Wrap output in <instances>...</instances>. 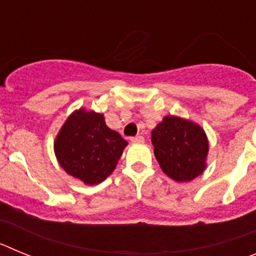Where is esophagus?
<instances>
[{
    "label": "esophagus",
    "mask_w": 256,
    "mask_h": 256,
    "mask_svg": "<svg viewBox=\"0 0 256 256\" xmlns=\"http://www.w3.org/2000/svg\"><path fill=\"white\" fill-rule=\"evenodd\" d=\"M144 141V137H141V136H136V137H132V138H130V142H132V144H142Z\"/></svg>",
    "instance_id": "1"
}]
</instances>
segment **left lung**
<instances>
[{
	"instance_id": "left-lung-1",
	"label": "left lung",
	"mask_w": 256,
	"mask_h": 256,
	"mask_svg": "<svg viewBox=\"0 0 256 256\" xmlns=\"http://www.w3.org/2000/svg\"><path fill=\"white\" fill-rule=\"evenodd\" d=\"M160 168L176 182H190L206 169L209 141L198 124L168 115L151 132Z\"/></svg>"
}]
</instances>
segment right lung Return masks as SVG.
Instances as JSON below:
<instances>
[{"label":"right lung","instance_id":"obj_1","mask_svg":"<svg viewBox=\"0 0 256 256\" xmlns=\"http://www.w3.org/2000/svg\"><path fill=\"white\" fill-rule=\"evenodd\" d=\"M126 144L119 133L106 126L104 114L80 108L60 128L54 151L69 176L94 186L114 172Z\"/></svg>","mask_w":256,"mask_h":256}]
</instances>
